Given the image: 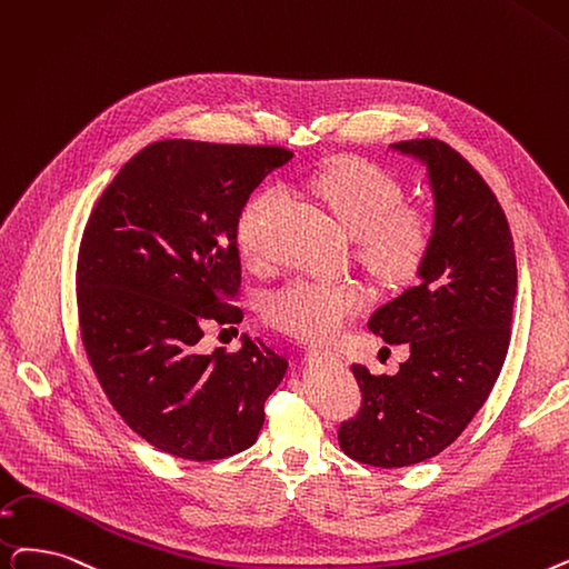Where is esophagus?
Returning a JSON list of instances; mask_svg holds the SVG:
<instances>
[{"label":"esophagus","instance_id":"esophagus-1","mask_svg":"<svg viewBox=\"0 0 569 569\" xmlns=\"http://www.w3.org/2000/svg\"><path fill=\"white\" fill-rule=\"evenodd\" d=\"M313 360H323V358H335L337 362H341L343 365V360L339 358V356H335V353H330V351H318V349H311V353H309Z\"/></svg>","mask_w":569,"mask_h":569}]
</instances>
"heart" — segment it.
I'll return each mask as SVG.
<instances>
[{
    "mask_svg": "<svg viewBox=\"0 0 569 569\" xmlns=\"http://www.w3.org/2000/svg\"><path fill=\"white\" fill-rule=\"evenodd\" d=\"M313 190L358 243V256L388 281L409 279L430 246V220L423 211L402 207V186L388 171L365 160L346 158L313 181ZM283 202L269 188L246 204L237 220V243L251 264H267L262 243L267 218ZM367 290L356 281L320 283L295 279L264 302V318L281 332L307 341L335 337L365 307Z\"/></svg>",
    "mask_w": 569,
    "mask_h": 569,
    "instance_id": "1",
    "label": "heart"
}]
</instances>
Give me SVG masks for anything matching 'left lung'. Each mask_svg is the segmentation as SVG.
<instances>
[{"label":"left lung","mask_w":569,"mask_h":569,"mask_svg":"<svg viewBox=\"0 0 569 569\" xmlns=\"http://www.w3.org/2000/svg\"><path fill=\"white\" fill-rule=\"evenodd\" d=\"M388 148L426 167L430 246L416 283L367 323L386 343H407L409 360L395 377L351 367L362 407L341 423L339 447L392 469L441 453L488 400L509 349L518 274L507 216L472 164L437 139Z\"/></svg>","instance_id":"obj_1"}]
</instances>
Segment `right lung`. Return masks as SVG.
Masks as SVG:
<instances>
[{"instance_id": "add662e5", "label": "right lung", "mask_w": 569, "mask_h": 569, "mask_svg": "<svg viewBox=\"0 0 569 569\" xmlns=\"http://www.w3.org/2000/svg\"><path fill=\"white\" fill-rule=\"evenodd\" d=\"M292 158L277 146L164 139L146 146L97 202L79 256L88 358L113 409L151 447L218 460L256 443L264 400L288 360L260 337L202 353L209 320L241 281L237 220L251 192Z\"/></svg>"}]
</instances>
